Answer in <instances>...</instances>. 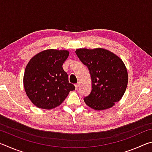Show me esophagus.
<instances>
[{"mask_svg":"<svg viewBox=\"0 0 152 152\" xmlns=\"http://www.w3.org/2000/svg\"><path fill=\"white\" fill-rule=\"evenodd\" d=\"M75 88H76V90H78V88H79V84L77 83L75 84Z\"/></svg>","mask_w":152,"mask_h":152,"instance_id":"1","label":"esophagus"}]
</instances>
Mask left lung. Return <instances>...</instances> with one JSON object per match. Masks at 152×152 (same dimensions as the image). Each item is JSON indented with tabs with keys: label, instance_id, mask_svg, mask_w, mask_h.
<instances>
[{
	"label": "left lung",
	"instance_id": "obj_1",
	"mask_svg": "<svg viewBox=\"0 0 152 152\" xmlns=\"http://www.w3.org/2000/svg\"><path fill=\"white\" fill-rule=\"evenodd\" d=\"M75 52L91 77V92L84 96L85 103L95 110L112 107L120 101L127 86L124 63L114 53L102 48L78 49Z\"/></svg>",
	"mask_w": 152,
	"mask_h": 152
}]
</instances>
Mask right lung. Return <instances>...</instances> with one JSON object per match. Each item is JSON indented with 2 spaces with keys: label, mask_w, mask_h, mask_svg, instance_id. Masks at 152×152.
I'll return each instance as SVG.
<instances>
[{
  "label": "right lung",
  "mask_w": 152,
  "mask_h": 152,
  "mask_svg": "<svg viewBox=\"0 0 152 152\" xmlns=\"http://www.w3.org/2000/svg\"><path fill=\"white\" fill-rule=\"evenodd\" d=\"M69 56L66 50H48L31 59L25 68L23 83L29 99L41 109H51L75 90L62 65Z\"/></svg>",
  "instance_id": "right-lung-1"
}]
</instances>
